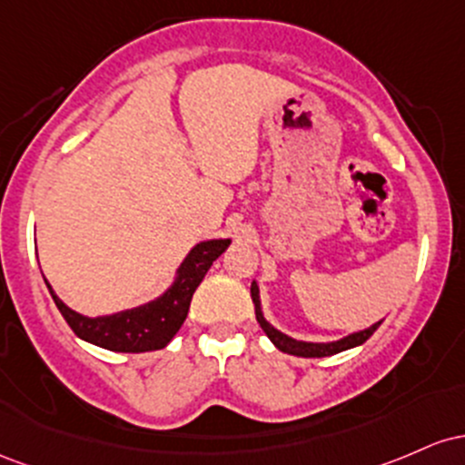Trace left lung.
Segmentation results:
<instances>
[{
	"instance_id": "8db88e82",
	"label": "left lung",
	"mask_w": 465,
	"mask_h": 465,
	"mask_svg": "<svg viewBox=\"0 0 465 465\" xmlns=\"http://www.w3.org/2000/svg\"><path fill=\"white\" fill-rule=\"evenodd\" d=\"M250 296H252L254 314H257L261 330L265 331V336L272 341V345L279 349V351L290 353V356H299V358H327V356H333V353H341V351H347V349L360 347L364 341H369V338H371V333L378 330L380 325H382V321H378V322H373V325L364 327V330L353 331V333H349V336H342V338H338V341H331V342L296 341V338H292V336H288V333L279 331L274 325H270V322L265 321L263 310H261V296H259L257 281H252V285H250Z\"/></svg>"
}]
</instances>
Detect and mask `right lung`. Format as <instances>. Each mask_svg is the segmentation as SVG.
<instances>
[{
  "instance_id": "1",
  "label": "right lung",
  "mask_w": 465,
  "mask_h": 465,
  "mask_svg": "<svg viewBox=\"0 0 465 465\" xmlns=\"http://www.w3.org/2000/svg\"><path fill=\"white\" fill-rule=\"evenodd\" d=\"M228 246H231V239H206V242L195 243L180 263V268L175 270L173 283L158 299L116 312V314H78L56 296L45 276L44 281L48 285L54 305L59 307L67 325L81 341L118 353L155 351V349H164L173 341L177 330L189 314L191 299L197 285L202 283L213 261L222 252H226Z\"/></svg>"
}]
</instances>
